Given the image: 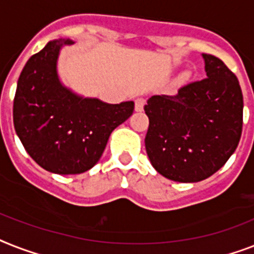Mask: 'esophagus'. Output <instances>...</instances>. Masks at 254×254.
Segmentation results:
<instances>
[{"label":"esophagus","instance_id":"esophagus-1","mask_svg":"<svg viewBox=\"0 0 254 254\" xmlns=\"http://www.w3.org/2000/svg\"><path fill=\"white\" fill-rule=\"evenodd\" d=\"M146 104V100L143 98H138L135 99V106H134V108H135V111L137 112H142L143 111V107H145Z\"/></svg>","mask_w":254,"mask_h":254}]
</instances>
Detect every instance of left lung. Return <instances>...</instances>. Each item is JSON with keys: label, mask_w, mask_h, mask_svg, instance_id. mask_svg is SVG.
<instances>
[{"label": "left lung", "mask_w": 254, "mask_h": 254, "mask_svg": "<svg viewBox=\"0 0 254 254\" xmlns=\"http://www.w3.org/2000/svg\"><path fill=\"white\" fill-rule=\"evenodd\" d=\"M206 78L174 95H154L145 112L146 152L162 176L197 183L224 166L243 130V92L232 71L215 56L202 53Z\"/></svg>", "instance_id": "left-lung-1"}]
</instances>
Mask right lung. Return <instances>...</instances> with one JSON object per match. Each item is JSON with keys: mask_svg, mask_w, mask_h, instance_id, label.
Wrapping results in <instances>:
<instances>
[{"mask_svg": "<svg viewBox=\"0 0 254 254\" xmlns=\"http://www.w3.org/2000/svg\"><path fill=\"white\" fill-rule=\"evenodd\" d=\"M70 39L49 41L30 57L16 84L13 120L28 155L44 170L77 175L99 162L108 138L134 111V102L84 98L60 80L57 61Z\"/></svg>", "mask_w": 254, "mask_h": 254, "instance_id": "obj_1", "label": "right lung"}]
</instances>
